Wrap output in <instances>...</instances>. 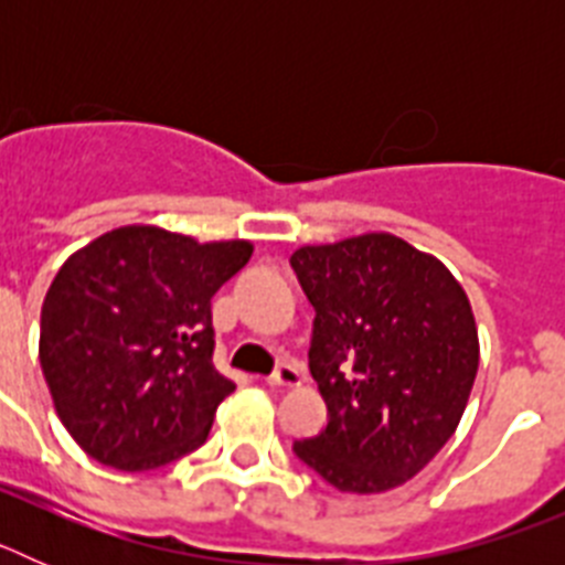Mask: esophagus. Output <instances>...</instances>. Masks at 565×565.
<instances>
[{
    "instance_id": "1",
    "label": "esophagus",
    "mask_w": 565,
    "mask_h": 565,
    "mask_svg": "<svg viewBox=\"0 0 565 565\" xmlns=\"http://www.w3.org/2000/svg\"><path fill=\"white\" fill-rule=\"evenodd\" d=\"M268 384H274V387H299V384H302V371H299V364L282 362L277 371L268 376Z\"/></svg>"
}]
</instances>
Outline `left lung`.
Instances as JSON below:
<instances>
[{"mask_svg":"<svg viewBox=\"0 0 565 565\" xmlns=\"http://www.w3.org/2000/svg\"><path fill=\"white\" fill-rule=\"evenodd\" d=\"M291 268L313 306L308 367L328 404L302 463L342 492H387L450 441L478 373L461 282L387 232L302 246Z\"/></svg>","mask_w":565,"mask_h":565,"instance_id":"obj_1","label":"left lung"}]
</instances>
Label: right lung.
I'll use <instances>...</instances> for the list:
<instances>
[{
	"mask_svg": "<svg viewBox=\"0 0 565 565\" xmlns=\"http://www.w3.org/2000/svg\"><path fill=\"white\" fill-rule=\"evenodd\" d=\"M252 252L248 239L121 226L70 254L44 297L39 362L89 458L143 472L206 441L234 391L212 362V297Z\"/></svg>",
	"mask_w": 565,
	"mask_h": 565,
	"instance_id": "1",
	"label": "right lung"
}]
</instances>
